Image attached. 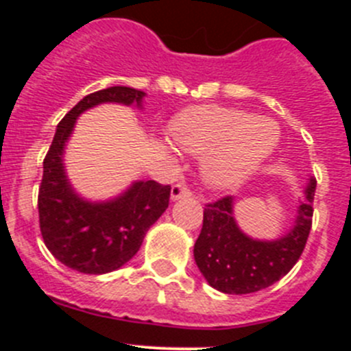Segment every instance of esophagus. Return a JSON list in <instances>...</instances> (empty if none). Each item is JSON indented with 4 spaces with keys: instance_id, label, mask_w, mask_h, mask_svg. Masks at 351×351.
<instances>
[{
    "instance_id": "esophagus-1",
    "label": "esophagus",
    "mask_w": 351,
    "mask_h": 351,
    "mask_svg": "<svg viewBox=\"0 0 351 351\" xmlns=\"http://www.w3.org/2000/svg\"><path fill=\"white\" fill-rule=\"evenodd\" d=\"M191 193H193V191H191V188L186 184V182H178V184L172 186L170 197H172V200H178V198L181 197H190Z\"/></svg>"
}]
</instances>
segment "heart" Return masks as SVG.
<instances>
[{"label": "heart", "instance_id": "obj_1", "mask_svg": "<svg viewBox=\"0 0 351 351\" xmlns=\"http://www.w3.org/2000/svg\"><path fill=\"white\" fill-rule=\"evenodd\" d=\"M170 137L188 153H206L204 178L226 188L243 181L272 153L280 130L271 119L247 110L198 105L173 117Z\"/></svg>", "mask_w": 351, "mask_h": 351}]
</instances>
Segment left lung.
<instances>
[{
    "instance_id": "left-lung-1",
    "label": "left lung",
    "mask_w": 351,
    "mask_h": 351,
    "mask_svg": "<svg viewBox=\"0 0 351 351\" xmlns=\"http://www.w3.org/2000/svg\"><path fill=\"white\" fill-rule=\"evenodd\" d=\"M316 181L309 182L293 230L280 241L262 243L246 237L232 216V197L206 204L204 225L195 243V262L213 288L225 293H253L271 287L297 263L313 225Z\"/></svg>"
}]
</instances>
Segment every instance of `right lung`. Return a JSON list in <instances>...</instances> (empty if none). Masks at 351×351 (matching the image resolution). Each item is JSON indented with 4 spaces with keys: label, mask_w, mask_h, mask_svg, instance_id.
Segmentation results:
<instances>
[{
    "label": "right lung",
    "mask_w": 351,
    "mask_h": 351,
    "mask_svg": "<svg viewBox=\"0 0 351 351\" xmlns=\"http://www.w3.org/2000/svg\"><path fill=\"white\" fill-rule=\"evenodd\" d=\"M144 93L112 86L84 96L60 121L43 160L38 188V221L43 243L56 258L84 274H105L125 265L141 247L145 232L170 200V184L141 181L107 204L84 202L64 176L63 147L75 119L84 110L105 101L141 105Z\"/></svg>",
    "instance_id": "obj_1"
}]
</instances>
